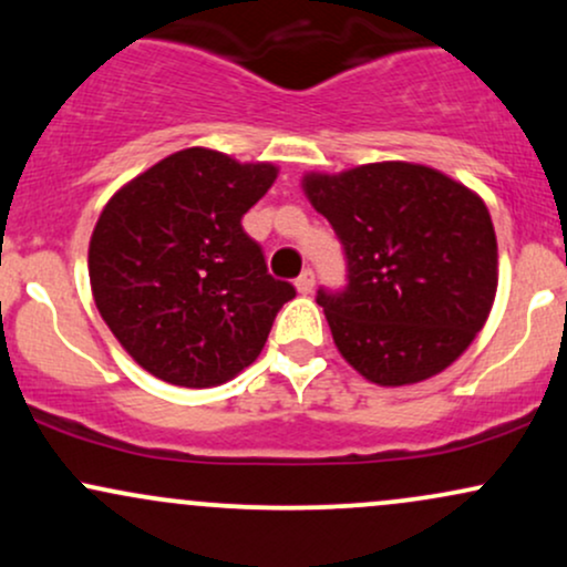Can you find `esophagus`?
<instances>
[{"label": "esophagus", "mask_w": 567, "mask_h": 567, "mask_svg": "<svg viewBox=\"0 0 567 567\" xmlns=\"http://www.w3.org/2000/svg\"><path fill=\"white\" fill-rule=\"evenodd\" d=\"M296 290L303 292V296H309L311 290H315V271L311 269H303L301 277L296 279Z\"/></svg>", "instance_id": "34e87169"}]
</instances>
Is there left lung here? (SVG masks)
<instances>
[{
	"label": "left lung",
	"mask_w": 567,
	"mask_h": 567,
	"mask_svg": "<svg viewBox=\"0 0 567 567\" xmlns=\"http://www.w3.org/2000/svg\"><path fill=\"white\" fill-rule=\"evenodd\" d=\"M301 186L347 252V288L317 292L343 360L379 386H408L453 365L483 330L498 288L485 202L413 162L306 173Z\"/></svg>",
	"instance_id": "1"
}]
</instances>
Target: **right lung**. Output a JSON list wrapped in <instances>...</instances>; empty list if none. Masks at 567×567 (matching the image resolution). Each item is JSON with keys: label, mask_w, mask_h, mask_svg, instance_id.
Returning a JSON list of instances; mask_svg holds the SVG:
<instances>
[{"label": "right lung", "mask_w": 567, "mask_h": 567, "mask_svg": "<svg viewBox=\"0 0 567 567\" xmlns=\"http://www.w3.org/2000/svg\"><path fill=\"white\" fill-rule=\"evenodd\" d=\"M275 178L271 162L194 146L106 202L90 237V288L103 322L143 370L207 389L261 354L277 311L296 298L243 229Z\"/></svg>", "instance_id": "add662e5"}]
</instances>
